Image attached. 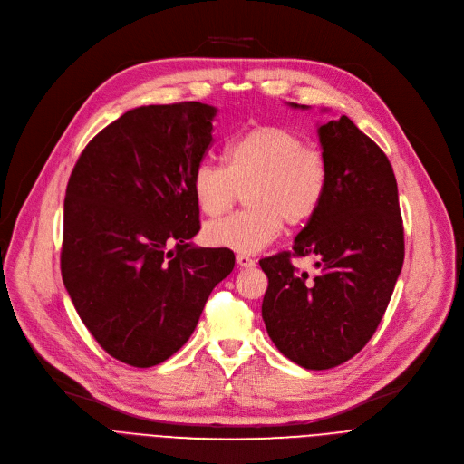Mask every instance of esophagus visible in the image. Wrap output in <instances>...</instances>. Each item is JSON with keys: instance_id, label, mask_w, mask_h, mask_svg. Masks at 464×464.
Instances as JSON below:
<instances>
[{"instance_id": "1", "label": "esophagus", "mask_w": 464, "mask_h": 464, "mask_svg": "<svg viewBox=\"0 0 464 464\" xmlns=\"http://www.w3.org/2000/svg\"><path fill=\"white\" fill-rule=\"evenodd\" d=\"M237 265L242 266V269H250V266L256 265V261H254L252 257L245 256V254H238V256H237Z\"/></svg>"}]
</instances>
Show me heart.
Returning <instances> with one entry per match:
<instances>
[{
    "label": "heart",
    "mask_w": 464,
    "mask_h": 464,
    "mask_svg": "<svg viewBox=\"0 0 464 464\" xmlns=\"http://www.w3.org/2000/svg\"><path fill=\"white\" fill-rule=\"evenodd\" d=\"M329 169L320 150L282 126H256L233 137L224 165L201 161L191 173V191L207 216H222L245 191L248 208L207 224L205 240L216 248L257 254L284 231L304 226L320 210Z\"/></svg>",
    "instance_id": "b5f03b06"
}]
</instances>
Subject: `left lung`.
<instances>
[{
	"label": "left lung",
	"mask_w": 464,
	"mask_h": 464,
	"mask_svg": "<svg viewBox=\"0 0 464 464\" xmlns=\"http://www.w3.org/2000/svg\"><path fill=\"white\" fill-rule=\"evenodd\" d=\"M318 133L329 169L324 203L295 237L294 250L259 261L269 278L261 304L266 333L308 371L338 367L364 348L404 261L399 189L383 150L348 116L327 121ZM306 255L319 259L314 279L290 265L291 256Z\"/></svg>",
	"instance_id": "8db88e82"
}]
</instances>
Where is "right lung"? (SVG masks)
I'll return each instance as SVG.
<instances>
[{
  "mask_svg": "<svg viewBox=\"0 0 464 464\" xmlns=\"http://www.w3.org/2000/svg\"><path fill=\"white\" fill-rule=\"evenodd\" d=\"M214 116L199 102L128 111L86 144L67 182L65 289L97 344L137 369L186 344L235 266L231 250L188 242L201 229L191 173Z\"/></svg>",
  "mask_w": 464,
  "mask_h": 464,
  "instance_id": "right-lung-1",
  "label": "right lung"
}]
</instances>
